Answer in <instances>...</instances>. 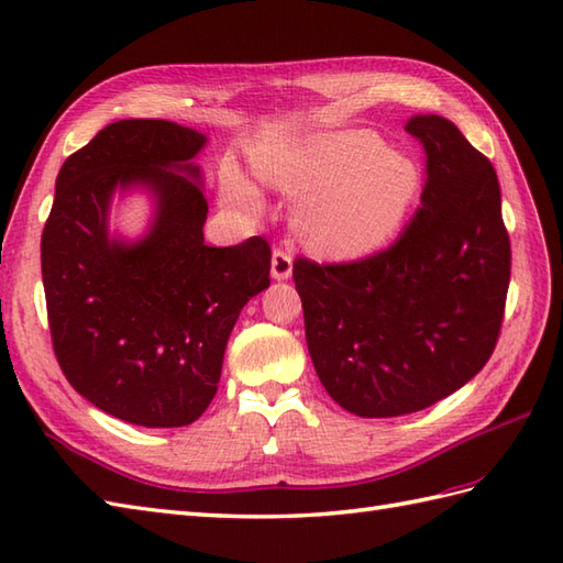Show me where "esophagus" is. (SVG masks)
Instances as JSON below:
<instances>
[{
    "instance_id": "34e87169",
    "label": "esophagus",
    "mask_w": 563,
    "mask_h": 563,
    "mask_svg": "<svg viewBox=\"0 0 563 563\" xmlns=\"http://www.w3.org/2000/svg\"><path fill=\"white\" fill-rule=\"evenodd\" d=\"M271 275L275 280H288L292 275V256L290 251L275 249L271 258Z\"/></svg>"
}]
</instances>
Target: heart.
I'll return each mask as SVG.
<instances>
[{
  "label": "heart",
  "mask_w": 563,
  "mask_h": 563,
  "mask_svg": "<svg viewBox=\"0 0 563 563\" xmlns=\"http://www.w3.org/2000/svg\"><path fill=\"white\" fill-rule=\"evenodd\" d=\"M263 181L307 202L300 232L317 254L353 258L375 251L399 230L418 190L416 164L385 150L375 133L349 130L317 137L280 162H261ZM230 194L258 210L242 178H227Z\"/></svg>",
  "instance_id": "heart-1"
}]
</instances>
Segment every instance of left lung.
<instances>
[{
  "mask_svg": "<svg viewBox=\"0 0 563 563\" xmlns=\"http://www.w3.org/2000/svg\"><path fill=\"white\" fill-rule=\"evenodd\" d=\"M406 133L421 140L428 176L397 242L292 266L321 385L363 418L421 411L464 387L496 349L510 283L492 162L442 115H413Z\"/></svg>",
  "mask_w": 563,
  "mask_h": 563,
  "instance_id": "1",
  "label": "left lung"
}]
</instances>
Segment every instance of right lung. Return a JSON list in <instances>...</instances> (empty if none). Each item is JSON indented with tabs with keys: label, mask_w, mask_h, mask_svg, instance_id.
<instances>
[{
	"label": "right lung",
	"mask_w": 563,
	"mask_h": 563,
	"mask_svg": "<svg viewBox=\"0 0 563 563\" xmlns=\"http://www.w3.org/2000/svg\"><path fill=\"white\" fill-rule=\"evenodd\" d=\"M208 137L172 121H118L65 159L41 239L53 349L97 409L145 428H181L208 409L244 305L271 285V246H208L194 162ZM145 189L148 232L108 227L114 194Z\"/></svg>",
	"instance_id": "obj_1"
}]
</instances>
